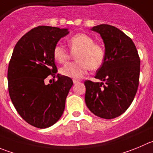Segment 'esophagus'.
<instances>
[{
	"mask_svg": "<svg viewBox=\"0 0 153 153\" xmlns=\"http://www.w3.org/2000/svg\"><path fill=\"white\" fill-rule=\"evenodd\" d=\"M73 82H74V84H76V83H78V82H80V80H79V79H73Z\"/></svg>",
	"mask_w": 153,
	"mask_h": 153,
	"instance_id": "esophagus-1",
	"label": "esophagus"
}]
</instances>
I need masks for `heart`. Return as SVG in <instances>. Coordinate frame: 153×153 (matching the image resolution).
<instances>
[{"mask_svg":"<svg viewBox=\"0 0 153 153\" xmlns=\"http://www.w3.org/2000/svg\"><path fill=\"white\" fill-rule=\"evenodd\" d=\"M68 46L71 51L76 52V61L69 62L62 67L61 74L65 76L80 79L89 68L97 69L101 66L105 58V50L101 44L94 43L91 37L86 34L79 33L68 40ZM69 51L61 44H57L53 49V58L57 62L63 64L70 58Z\"/></svg>","mask_w":153,"mask_h":153,"instance_id":"1","label":"heart"}]
</instances>
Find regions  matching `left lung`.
<instances>
[{"mask_svg": "<svg viewBox=\"0 0 153 153\" xmlns=\"http://www.w3.org/2000/svg\"><path fill=\"white\" fill-rule=\"evenodd\" d=\"M91 30L101 34L105 45L104 61L94 76L104 82L85 81V104L95 116L114 119L126 112L134 98L140 59L131 39L117 27L102 24Z\"/></svg>", "mask_w": 153, "mask_h": 153, "instance_id": "1", "label": "left lung"}]
</instances>
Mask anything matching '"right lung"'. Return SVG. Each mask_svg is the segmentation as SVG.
<instances>
[{"label":"right lung","instance_id":"right-lung-1","mask_svg":"<svg viewBox=\"0 0 153 153\" xmlns=\"http://www.w3.org/2000/svg\"><path fill=\"white\" fill-rule=\"evenodd\" d=\"M68 29L38 26L15 46L7 72L8 90L16 110L25 121L38 128L54 125L63 114L72 79L58 74L53 49ZM50 75L53 82L45 84Z\"/></svg>","mask_w":153,"mask_h":153}]
</instances>
